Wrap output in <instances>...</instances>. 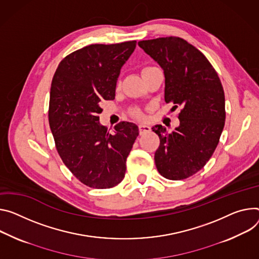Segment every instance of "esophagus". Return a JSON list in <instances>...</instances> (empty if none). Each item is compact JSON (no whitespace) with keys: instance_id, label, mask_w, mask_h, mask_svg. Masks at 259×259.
<instances>
[{"instance_id":"esophagus-1","label":"esophagus","mask_w":259,"mask_h":259,"mask_svg":"<svg viewBox=\"0 0 259 259\" xmlns=\"http://www.w3.org/2000/svg\"><path fill=\"white\" fill-rule=\"evenodd\" d=\"M138 130H139V134L143 135V134L149 133L151 131V127L148 125H145V124H140V125H138Z\"/></svg>"}]
</instances>
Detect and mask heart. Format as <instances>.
Wrapping results in <instances>:
<instances>
[{
  "mask_svg": "<svg viewBox=\"0 0 259 259\" xmlns=\"http://www.w3.org/2000/svg\"><path fill=\"white\" fill-rule=\"evenodd\" d=\"M153 68H155V67L147 66V67L143 68V70H142V74L144 75L146 72L150 71V70H151V69H153ZM120 85H121V78H119V79L116 80V87H120ZM129 113H130V115H132L133 117H135V119H138V120H144V119H145V114H144L143 110L140 109V108H138V107H133L132 109H130Z\"/></svg>",
  "mask_w": 259,
  "mask_h": 259,
  "instance_id": "b5f03b06",
  "label": "heart"
}]
</instances>
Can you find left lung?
Wrapping results in <instances>:
<instances>
[{
	"instance_id": "1",
	"label": "left lung",
	"mask_w": 259,
	"mask_h": 259,
	"mask_svg": "<svg viewBox=\"0 0 259 259\" xmlns=\"http://www.w3.org/2000/svg\"><path fill=\"white\" fill-rule=\"evenodd\" d=\"M164 70L165 102L181 108L180 126L168 133L153 127L160 138L155 164L165 179L184 180L199 171L215 152L225 124V97L214 67L196 48L179 37L139 41Z\"/></svg>"
}]
</instances>
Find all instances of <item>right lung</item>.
I'll return each mask as SVG.
<instances>
[{
  "label": "right lung",
  "instance_id": "right-lung-1",
  "mask_svg": "<svg viewBox=\"0 0 259 259\" xmlns=\"http://www.w3.org/2000/svg\"><path fill=\"white\" fill-rule=\"evenodd\" d=\"M136 41L91 44L65 57L51 87L49 122L56 149L83 185L107 189L120 184L138 127L120 122L113 133L99 124L101 101L113 100L120 70Z\"/></svg>",
  "mask_w": 259,
  "mask_h": 259
}]
</instances>
